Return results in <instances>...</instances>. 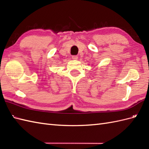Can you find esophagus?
I'll return each instance as SVG.
<instances>
[{
	"mask_svg": "<svg viewBox=\"0 0 149 149\" xmlns=\"http://www.w3.org/2000/svg\"><path fill=\"white\" fill-rule=\"evenodd\" d=\"M72 59H74V60H77L78 59V56H72Z\"/></svg>",
	"mask_w": 149,
	"mask_h": 149,
	"instance_id": "obj_1",
	"label": "esophagus"
}]
</instances>
